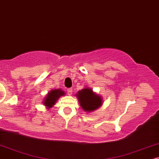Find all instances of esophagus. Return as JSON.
Segmentation results:
<instances>
[{"instance_id": "1", "label": "esophagus", "mask_w": 159, "mask_h": 159, "mask_svg": "<svg viewBox=\"0 0 159 159\" xmlns=\"http://www.w3.org/2000/svg\"><path fill=\"white\" fill-rule=\"evenodd\" d=\"M67 94H68V95H71L72 92H73V89H67Z\"/></svg>"}]
</instances>
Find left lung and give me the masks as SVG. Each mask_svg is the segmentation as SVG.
Segmentation results:
<instances>
[{"label":"left lung","instance_id":"8db88e82","mask_svg":"<svg viewBox=\"0 0 159 159\" xmlns=\"http://www.w3.org/2000/svg\"><path fill=\"white\" fill-rule=\"evenodd\" d=\"M81 107L85 112H92L102 105V97L93 92L92 89L84 88L75 94Z\"/></svg>","mask_w":159,"mask_h":159}]
</instances>
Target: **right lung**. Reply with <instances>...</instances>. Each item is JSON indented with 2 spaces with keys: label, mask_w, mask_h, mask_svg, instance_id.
<instances>
[{
  "label": "right lung",
  "mask_w": 159,
  "mask_h": 159,
  "mask_svg": "<svg viewBox=\"0 0 159 159\" xmlns=\"http://www.w3.org/2000/svg\"><path fill=\"white\" fill-rule=\"evenodd\" d=\"M64 94H65L64 91H62L61 89H54L50 91L46 96L45 99H44V105L46 107H47L48 109L51 108L56 103V101L61 96H63Z\"/></svg>",
  "instance_id": "1"
}]
</instances>
